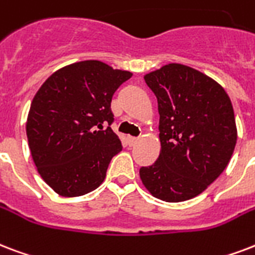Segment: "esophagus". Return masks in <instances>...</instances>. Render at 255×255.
Masks as SVG:
<instances>
[{
    "label": "esophagus",
    "instance_id": "34e87169",
    "mask_svg": "<svg viewBox=\"0 0 255 255\" xmlns=\"http://www.w3.org/2000/svg\"><path fill=\"white\" fill-rule=\"evenodd\" d=\"M127 139H128V143H129L131 145H135L136 143L139 141V137H133V136H128Z\"/></svg>",
    "mask_w": 255,
    "mask_h": 255
}]
</instances>
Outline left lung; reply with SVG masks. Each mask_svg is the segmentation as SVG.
I'll use <instances>...</instances> for the list:
<instances>
[{
  "label": "left lung",
  "instance_id": "left-lung-1",
  "mask_svg": "<svg viewBox=\"0 0 255 255\" xmlns=\"http://www.w3.org/2000/svg\"><path fill=\"white\" fill-rule=\"evenodd\" d=\"M144 81L158 99L160 153L140 168L141 183L160 201H188L222 174L234 152L230 97L210 76L183 64H166Z\"/></svg>",
  "mask_w": 255,
  "mask_h": 255
}]
</instances>
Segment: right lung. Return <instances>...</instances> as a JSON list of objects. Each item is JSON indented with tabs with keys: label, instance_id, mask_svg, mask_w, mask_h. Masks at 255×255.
<instances>
[{
	"label": "right lung",
	"instance_id": "1",
	"mask_svg": "<svg viewBox=\"0 0 255 255\" xmlns=\"http://www.w3.org/2000/svg\"><path fill=\"white\" fill-rule=\"evenodd\" d=\"M132 72L97 60L60 68L34 95L26 136L38 174L58 195L80 197L106 179L111 159L123 149L111 102Z\"/></svg>",
	"mask_w": 255,
	"mask_h": 255
}]
</instances>
